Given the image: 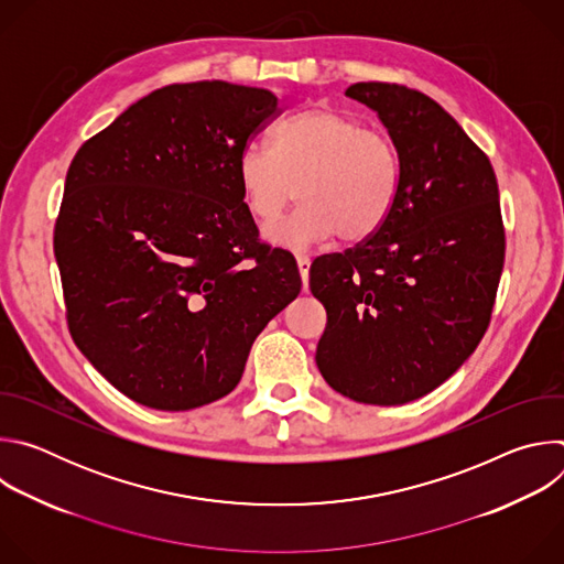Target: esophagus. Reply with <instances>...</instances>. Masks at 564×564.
I'll return each instance as SVG.
<instances>
[{"label": "esophagus", "instance_id": "obj_1", "mask_svg": "<svg viewBox=\"0 0 564 564\" xmlns=\"http://www.w3.org/2000/svg\"><path fill=\"white\" fill-rule=\"evenodd\" d=\"M296 268L303 281V290H307V279H310V259L305 254H296Z\"/></svg>", "mask_w": 564, "mask_h": 564}]
</instances>
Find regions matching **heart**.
<instances>
[{
    "label": "heart",
    "instance_id": "obj_1",
    "mask_svg": "<svg viewBox=\"0 0 564 564\" xmlns=\"http://www.w3.org/2000/svg\"><path fill=\"white\" fill-rule=\"evenodd\" d=\"M248 209L268 225L299 194L301 207L268 229L276 246L301 250L339 236L357 243L388 218L399 167L388 138L337 109H307L272 131L270 151L250 144L238 155Z\"/></svg>",
    "mask_w": 564,
    "mask_h": 564
}]
</instances>
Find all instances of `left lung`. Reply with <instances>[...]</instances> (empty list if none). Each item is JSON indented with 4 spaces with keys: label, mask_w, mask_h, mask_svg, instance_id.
I'll return each mask as SVG.
<instances>
[{
    "label": "left lung",
    "mask_w": 564,
    "mask_h": 564,
    "mask_svg": "<svg viewBox=\"0 0 564 564\" xmlns=\"http://www.w3.org/2000/svg\"><path fill=\"white\" fill-rule=\"evenodd\" d=\"M397 151L399 189L386 223L344 254L310 265L328 324L324 379L359 404L397 406L444 383L485 337L505 265L491 160L429 96L357 83Z\"/></svg>",
    "instance_id": "1"
}]
</instances>
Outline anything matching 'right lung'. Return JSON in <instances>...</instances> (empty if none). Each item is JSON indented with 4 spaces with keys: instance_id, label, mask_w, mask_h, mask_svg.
<instances>
[{
    "instance_id": "right-lung-1",
    "label": "right lung",
    "mask_w": 564,
    "mask_h": 564,
    "mask_svg": "<svg viewBox=\"0 0 564 564\" xmlns=\"http://www.w3.org/2000/svg\"><path fill=\"white\" fill-rule=\"evenodd\" d=\"M281 113L223 79L155 89L77 149L53 231L75 346L122 394L192 411L243 377L301 276L259 238L238 155Z\"/></svg>"
}]
</instances>
